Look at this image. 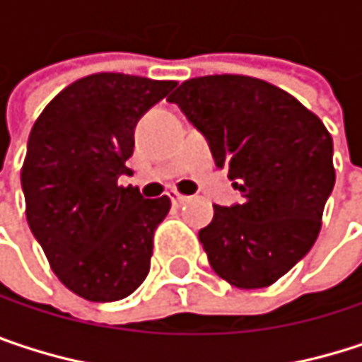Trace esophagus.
Returning <instances> with one entry per match:
<instances>
[{
    "mask_svg": "<svg viewBox=\"0 0 362 362\" xmlns=\"http://www.w3.org/2000/svg\"><path fill=\"white\" fill-rule=\"evenodd\" d=\"M170 201H172L174 205H182V203H186V201H188V197H184V194H180V192L172 190V192H170Z\"/></svg>",
    "mask_w": 362,
    "mask_h": 362,
    "instance_id": "obj_1",
    "label": "esophagus"
}]
</instances>
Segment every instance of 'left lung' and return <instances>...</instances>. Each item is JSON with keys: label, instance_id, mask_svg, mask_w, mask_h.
I'll use <instances>...</instances> for the list:
<instances>
[{"label": "left lung", "instance_id": "obj_1", "mask_svg": "<svg viewBox=\"0 0 362 362\" xmlns=\"http://www.w3.org/2000/svg\"><path fill=\"white\" fill-rule=\"evenodd\" d=\"M205 136L241 203L214 205L199 241L218 276L268 287L315 245L335 184L333 140L287 92L243 75L184 81L168 98Z\"/></svg>", "mask_w": 362, "mask_h": 362}]
</instances>
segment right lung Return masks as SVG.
Masks as SVG:
<instances>
[{
  "instance_id": "right-lung-1",
  "label": "right lung",
  "mask_w": 362,
  "mask_h": 362,
  "mask_svg": "<svg viewBox=\"0 0 362 362\" xmlns=\"http://www.w3.org/2000/svg\"><path fill=\"white\" fill-rule=\"evenodd\" d=\"M174 88L121 73L90 75L62 90L31 129L21 174L29 228L79 298L123 300L151 270L153 235L172 203L117 180L129 174L140 117Z\"/></svg>"
}]
</instances>
